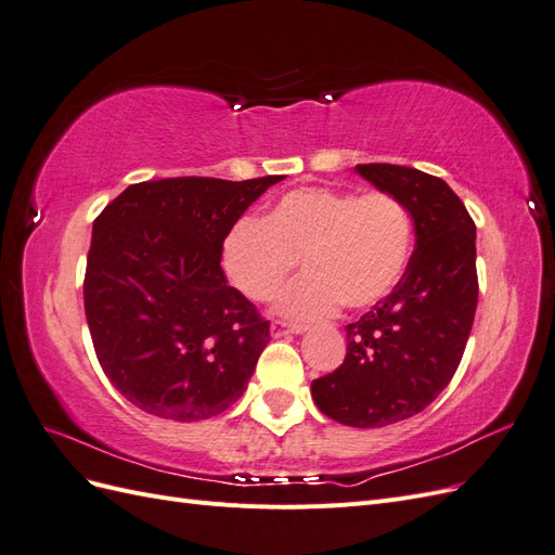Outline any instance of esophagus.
<instances>
[{
  "mask_svg": "<svg viewBox=\"0 0 555 555\" xmlns=\"http://www.w3.org/2000/svg\"><path fill=\"white\" fill-rule=\"evenodd\" d=\"M306 326L304 324H289V322H282V319H275L271 324V335L273 338H282V335H289V333H304Z\"/></svg>",
  "mask_w": 555,
  "mask_h": 555,
  "instance_id": "obj_1",
  "label": "esophagus"
}]
</instances>
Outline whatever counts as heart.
Segmentation results:
<instances>
[{"label": "heart", "instance_id": "b5f03b06", "mask_svg": "<svg viewBox=\"0 0 555 555\" xmlns=\"http://www.w3.org/2000/svg\"><path fill=\"white\" fill-rule=\"evenodd\" d=\"M414 243L408 206L389 192L300 188L278 198L263 220L241 217L222 241V271L249 300H271L294 268L308 275L280 296L292 319L365 310L405 275Z\"/></svg>", "mask_w": 555, "mask_h": 555}]
</instances>
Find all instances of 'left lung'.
Masks as SVG:
<instances>
[{
	"instance_id": "left-lung-1",
	"label": "left lung",
	"mask_w": 555,
	"mask_h": 555,
	"mask_svg": "<svg viewBox=\"0 0 555 555\" xmlns=\"http://www.w3.org/2000/svg\"><path fill=\"white\" fill-rule=\"evenodd\" d=\"M354 171L408 206L416 245L396 289L345 326L347 357L312 398L333 422L382 428L426 410L456 373L479 296L477 231L442 178L396 164Z\"/></svg>"
}]
</instances>
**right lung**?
I'll return each instance as SVG.
<instances>
[{
    "instance_id": "obj_1",
    "label": "right lung",
    "mask_w": 555,
    "mask_h": 555,
    "mask_svg": "<svg viewBox=\"0 0 555 555\" xmlns=\"http://www.w3.org/2000/svg\"><path fill=\"white\" fill-rule=\"evenodd\" d=\"M284 176L129 184L94 220L82 282L96 359L131 405L173 422L247 389L268 322L220 266L227 231Z\"/></svg>"
}]
</instances>
